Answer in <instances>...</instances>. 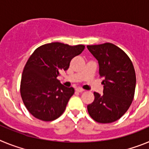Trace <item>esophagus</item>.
Returning a JSON list of instances; mask_svg holds the SVG:
<instances>
[{
  "label": "esophagus",
  "instance_id": "1",
  "mask_svg": "<svg viewBox=\"0 0 149 149\" xmlns=\"http://www.w3.org/2000/svg\"><path fill=\"white\" fill-rule=\"evenodd\" d=\"M75 90L77 91V92H78V93H82V92H84V89H83L82 88L78 87V88H76Z\"/></svg>",
  "mask_w": 149,
  "mask_h": 149
}]
</instances>
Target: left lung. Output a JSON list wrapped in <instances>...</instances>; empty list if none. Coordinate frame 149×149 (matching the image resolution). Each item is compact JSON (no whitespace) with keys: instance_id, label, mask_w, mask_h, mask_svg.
Returning <instances> with one entry per match:
<instances>
[{"instance_id":"8db88e82","label":"left lung","mask_w":149,"mask_h":149,"mask_svg":"<svg viewBox=\"0 0 149 149\" xmlns=\"http://www.w3.org/2000/svg\"><path fill=\"white\" fill-rule=\"evenodd\" d=\"M86 47L98 60L99 75L104 78L103 94L95 92L88 113L99 123H111L120 119L132 103L136 87L134 65L128 56L112 43Z\"/></svg>"}]
</instances>
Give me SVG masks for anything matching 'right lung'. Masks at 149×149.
<instances>
[{
	"mask_svg": "<svg viewBox=\"0 0 149 149\" xmlns=\"http://www.w3.org/2000/svg\"><path fill=\"white\" fill-rule=\"evenodd\" d=\"M84 48L83 45L51 42L36 48L30 56L22 72L20 92L26 108L35 118L49 122L65 111L74 89L64 86L56 77Z\"/></svg>",
	"mask_w": 149,
	"mask_h": 149,
	"instance_id": "add662e5",
	"label": "right lung"
}]
</instances>
